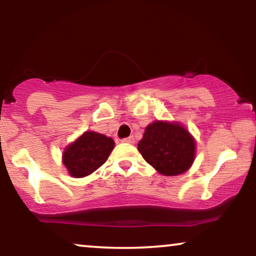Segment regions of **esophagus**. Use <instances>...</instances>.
I'll use <instances>...</instances> for the list:
<instances>
[{
	"label": "esophagus",
	"instance_id": "obj_1",
	"mask_svg": "<svg viewBox=\"0 0 256 256\" xmlns=\"http://www.w3.org/2000/svg\"><path fill=\"white\" fill-rule=\"evenodd\" d=\"M122 142H128V144H134V138L132 137H128V138H124L122 139Z\"/></svg>",
	"mask_w": 256,
	"mask_h": 256
}]
</instances>
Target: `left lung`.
<instances>
[{
  "instance_id": "left-lung-1",
  "label": "left lung",
  "mask_w": 256,
  "mask_h": 256,
  "mask_svg": "<svg viewBox=\"0 0 256 256\" xmlns=\"http://www.w3.org/2000/svg\"><path fill=\"white\" fill-rule=\"evenodd\" d=\"M138 151L162 176H179L196 159V139L178 122L156 120L146 126Z\"/></svg>"
}]
</instances>
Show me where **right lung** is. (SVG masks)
<instances>
[{"label":"right lung","instance_id":"right-lung-1","mask_svg":"<svg viewBox=\"0 0 256 256\" xmlns=\"http://www.w3.org/2000/svg\"><path fill=\"white\" fill-rule=\"evenodd\" d=\"M114 148L112 138L94 131H86L66 146L62 154V162L71 176L84 178L106 162Z\"/></svg>","mask_w":256,"mask_h":256}]
</instances>
